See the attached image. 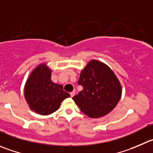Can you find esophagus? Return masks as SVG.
Returning a JSON list of instances; mask_svg holds the SVG:
<instances>
[{"mask_svg":"<svg viewBox=\"0 0 153 153\" xmlns=\"http://www.w3.org/2000/svg\"><path fill=\"white\" fill-rule=\"evenodd\" d=\"M70 94H71V97H73L74 96V94H75V92H74V91H72V92L70 93Z\"/></svg>","mask_w":153,"mask_h":153,"instance_id":"esophagus-1","label":"esophagus"}]
</instances>
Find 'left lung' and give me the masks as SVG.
<instances>
[{
	"mask_svg": "<svg viewBox=\"0 0 153 153\" xmlns=\"http://www.w3.org/2000/svg\"><path fill=\"white\" fill-rule=\"evenodd\" d=\"M79 85L83 89L73 100L90 118L97 119L110 113L122 97V85L111 68L100 61H90L81 71Z\"/></svg>",
	"mask_w": 153,
	"mask_h": 153,
	"instance_id": "1",
	"label": "left lung"
}]
</instances>
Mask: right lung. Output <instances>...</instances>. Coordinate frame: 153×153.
Wrapping results in <instances>:
<instances>
[{
    "label": "right lung",
    "mask_w": 153,
    "mask_h": 153,
    "mask_svg": "<svg viewBox=\"0 0 153 153\" xmlns=\"http://www.w3.org/2000/svg\"><path fill=\"white\" fill-rule=\"evenodd\" d=\"M51 75L52 70L43 62L30 72L25 84L24 95L29 108L42 116L56 112L61 103L71 97L62 85L52 82Z\"/></svg>",
    "instance_id": "add662e5"
}]
</instances>
